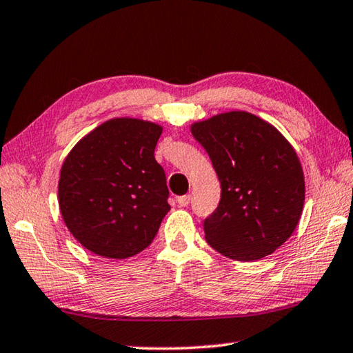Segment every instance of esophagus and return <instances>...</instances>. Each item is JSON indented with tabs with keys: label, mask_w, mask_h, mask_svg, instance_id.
Wrapping results in <instances>:
<instances>
[{
	"label": "esophagus",
	"mask_w": 353,
	"mask_h": 353,
	"mask_svg": "<svg viewBox=\"0 0 353 353\" xmlns=\"http://www.w3.org/2000/svg\"><path fill=\"white\" fill-rule=\"evenodd\" d=\"M190 199H191V196H190V194L179 196V198H177V204L181 205V207H187V205L190 204Z\"/></svg>",
	"instance_id": "1"
}]
</instances>
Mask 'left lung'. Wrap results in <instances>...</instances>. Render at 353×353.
Wrapping results in <instances>:
<instances>
[{
  "instance_id": "obj_1",
  "label": "left lung",
  "mask_w": 353,
  "mask_h": 353,
  "mask_svg": "<svg viewBox=\"0 0 353 353\" xmlns=\"http://www.w3.org/2000/svg\"><path fill=\"white\" fill-rule=\"evenodd\" d=\"M221 183L219 205L204 221L205 240L227 259L254 261L292 235L305 202L294 148L265 119L234 110L191 124Z\"/></svg>"
}]
</instances>
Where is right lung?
I'll use <instances>...</instances> for the list:
<instances>
[{
    "label": "right lung",
    "instance_id": "1",
    "mask_svg": "<svg viewBox=\"0 0 353 353\" xmlns=\"http://www.w3.org/2000/svg\"><path fill=\"white\" fill-rule=\"evenodd\" d=\"M162 126L113 118L76 143L59 179V208L77 241L104 259L146 249L170 212L166 177L154 157Z\"/></svg>",
    "mask_w": 353,
    "mask_h": 353
}]
</instances>
